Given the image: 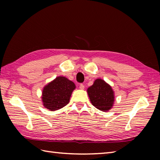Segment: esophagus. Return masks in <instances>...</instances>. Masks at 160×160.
<instances>
[{
    "label": "esophagus",
    "mask_w": 160,
    "mask_h": 160,
    "mask_svg": "<svg viewBox=\"0 0 160 160\" xmlns=\"http://www.w3.org/2000/svg\"><path fill=\"white\" fill-rule=\"evenodd\" d=\"M79 88H80V89L83 90L84 89V85L83 84H80V86H79Z\"/></svg>",
    "instance_id": "esophagus-1"
}]
</instances>
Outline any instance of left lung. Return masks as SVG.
Listing matches in <instances>:
<instances>
[{
	"instance_id": "left-lung-1",
	"label": "left lung",
	"mask_w": 160,
	"mask_h": 160,
	"mask_svg": "<svg viewBox=\"0 0 160 160\" xmlns=\"http://www.w3.org/2000/svg\"><path fill=\"white\" fill-rule=\"evenodd\" d=\"M87 91L91 104L98 109L107 112L113 107L114 91L104 80L98 78Z\"/></svg>"
}]
</instances>
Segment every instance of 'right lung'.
<instances>
[{
	"label": "right lung",
	"instance_id": "add662e5",
	"mask_svg": "<svg viewBox=\"0 0 160 160\" xmlns=\"http://www.w3.org/2000/svg\"><path fill=\"white\" fill-rule=\"evenodd\" d=\"M76 85L64 76L56 77L44 87L42 92L43 106L51 111L58 110L69 104Z\"/></svg>",
	"mask_w": 160,
	"mask_h": 160
}]
</instances>
